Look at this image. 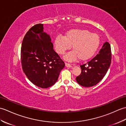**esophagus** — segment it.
Segmentation results:
<instances>
[{"instance_id": "1", "label": "esophagus", "mask_w": 126, "mask_h": 126, "mask_svg": "<svg viewBox=\"0 0 126 126\" xmlns=\"http://www.w3.org/2000/svg\"><path fill=\"white\" fill-rule=\"evenodd\" d=\"M65 66H66V67H68V68L72 67V65L71 64H69V63H65Z\"/></svg>"}]
</instances>
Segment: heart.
Instances as JSON below:
<instances>
[{"mask_svg": "<svg viewBox=\"0 0 126 126\" xmlns=\"http://www.w3.org/2000/svg\"><path fill=\"white\" fill-rule=\"evenodd\" d=\"M100 44L98 34L85 29H72L64 37L58 36L54 41L56 50L60 55L64 54L72 46L73 50L64 57L68 61H75L79 58L81 61L89 60L97 51Z\"/></svg>", "mask_w": 126, "mask_h": 126, "instance_id": "1", "label": "heart"}]
</instances>
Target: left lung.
Returning a JSON list of instances; mask_svg holds the SVG:
<instances>
[{"mask_svg":"<svg viewBox=\"0 0 126 126\" xmlns=\"http://www.w3.org/2000/svg\"><path fill=\"white\" fill-rule=\"evenodd\" d=\"M111 52L110 44L104 43L98 54L87 64L80 65L81 73L76 79L78 83L85 87L97 84L105 76L110 67Z\"/></svg>","mask_w":126,"mask_h":126,"instance_id":"1","label":"left lung"}]
</instances>
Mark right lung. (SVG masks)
<instances>
[{
    "label": "right lung",
    "instance_id": "add662e5",
    "mask_svg": "<svg viewBox=\"0 0 126 126\" xmlns=\"http://www.w3.org/2000/svg\"><path fill=\"white\" fill-rule=\"evenodd\" d=\"M43 24L32 26L26 33L21 47V63L24 73L36 86L47 88L57 82L65 63L53 47Z\"/></svg>",
    "mask_w": 126,
    "mask_h": 126
}]
</instances>
